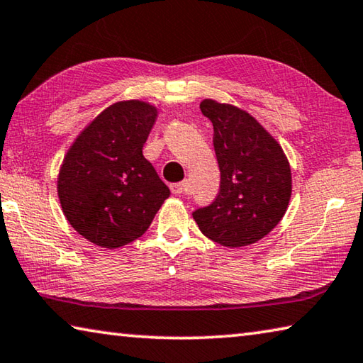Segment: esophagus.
Instances as JSON below:
<instances>
[{
	"label": "esophagus",
	"mask_w": 363,
	"mask_h": 363,
	"mask_svg": "<svg viewBox=\"0 0 363 363\" xmlns=\"http://www.w3.org/2000/svg\"><path fill=\"white\" fill-rule=\"evenodd\" d=\"M169 189H171V192H173L174 195H182V194H186V190H187V181L171 184Z\"/></svg>",
	"instance_id": "esophagus-1"
}]
</instances>
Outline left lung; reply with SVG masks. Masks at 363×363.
I'll list each match as a JSON object with an SVG mask.
<instances>
[{"instance_id": "1", "label": "left lung", "mask_w": 363, "mask_h": 363, "mask_svg": "<svg viewBox=\"0 0 363 363\" xmlns=\"http://www.w3.org/2000/svg\"><path fill=\"white\" fill-rule=\"evenodd\" d=\"M213 123L220 186L211 205L192 213L199 229L224 247H247L280 223L290 203L291 169L280 144L245 110L205 99Z\"/></svg>"}]
</instances>
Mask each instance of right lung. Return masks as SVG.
Here are the masks:
<instances>
[{
    "instance_id": "add662e5",
    "label": "right lung",
    "mask_w": 363,
    "mask_h": 363,
    "mask_svg": "<svg viewBox=\"0 0 363 363\" xmlns=\"http://www.w3.org/2000/svg\"><path fill=\"white\" fill-rule=\"evenodd\" d=\"M157 113L143 101L116 102L67 152L57 177L60 206L73 229L94 245L112 250L134 242L169 196L143 155Z\"/></svg>"
}]
</instances>
